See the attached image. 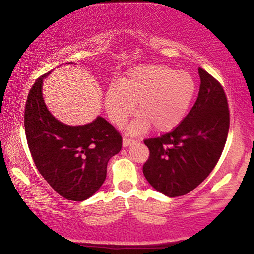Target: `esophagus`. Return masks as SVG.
<instances>
[{
	"label": "esophagus",
	"instance_id": "34e87169",
	"mask_svg": "<svg viewBox=\"0 0 254 254\" xmlns=\"http://www.w3.org/2000/svg\"><path fill=\"white\" fill-rule=\"evenodd\" d=\"M134 142H135V140L130 139V137H127V136L123 137V147H127V145H130Z\"/></svg>",
	"mask_w": 254,
	"mask_h": 254
}]
</instances>
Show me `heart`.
<instances>
[{"instance_id": "1", "label": "heart", "mask_w": 254, "mask_h": 254, "mask_svg": "<svg viewBox=\"0 0 254 254\" xmlns=\"http://www.w3.org/2000/svg\"><path fill=\"white\" fill-rule=\"evenodd\" d=\"M197 84L188 71L174 70L163 65L133 68L120 84H112L105 93L104 104L112 122L122 127L134 113L140 115L128 126L131 133L152 127L168 132L183 121L196 94Z\"/></svg>"}]
</instances>
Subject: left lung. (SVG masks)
<instances>
[{"label":"left lung","instance_id":"obj_1","mask_svg":"<svg viewBox=\"0 0 254 254\" xmlns=\"http://www.w3.org/2000/svg\"><path fill=\"white\" fill-rule=\"evenodd\" d=\"M198 74V97L186 118L171 132L144 140L150 151L144 177L168 197L186 195L204 182L216 166L229 133L224 89L203 68Z\"/></svg>","mask_w":254,"mask_h":254}]
</instances>
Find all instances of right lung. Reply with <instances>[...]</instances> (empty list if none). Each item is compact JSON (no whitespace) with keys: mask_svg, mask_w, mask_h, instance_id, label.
<instances>
[{"mask_svg":"<svg viewBox=\"0 0 254 254\" xmlns=\"http://www.w3.org/2000/svg\"><path fill=\"white\" fill-rule=\"evenodd\" d=\"M39 77L30 89L24 110V130L37 169L58 194L81 201L100 189L107 162L120 152L122 136L105 119L71 127L51 115L42 97Z\"/></svg>","mask_w":254,"mask_h":254,"instance_id":"right-lung-1","label":"right lung"}]
</instances>
